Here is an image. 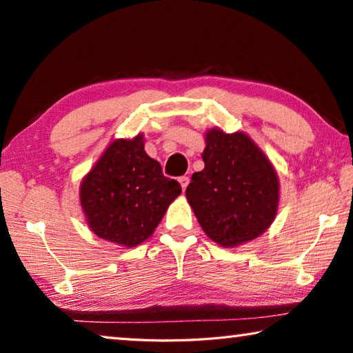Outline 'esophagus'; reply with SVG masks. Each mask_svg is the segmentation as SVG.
Here are the masks:
<instances>
[{
	"mask_svg": "<svg viewBox=\"0 0 353 353\" xmlns=\"http://www.w3.org/2000/svg\"><path fill=\"white\" fill-rule=\"evenodd\" d=\"M179 183H181L182 190L185 191V190H187V187H188V183H190V177L188 176H182L181 179H179Z\"/></svg>",
	"mask_w": 353,
	"mask_h": 353,
	"instance_id": "1",
	"label": "esophagus"
}]
</instances>
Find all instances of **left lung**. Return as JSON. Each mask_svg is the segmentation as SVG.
<instances>
[{
	"mask_svg": "<svg viewBox=\"0 0 353 353\" xmlns=\"http://www.w3.org/2000/svg\"><path fill=\"white\" fill-rule=\"evenodd\" d=\"M202 160L185 196L207 236L235 248L265 234L279 208V177L265 152L244 132L210 129Z\"/></svg>",
	"mask_w": 353,
	"mask_h": 353,
	"instance_id": "obj_1",
	"label": "left lung"
}]
</instances>
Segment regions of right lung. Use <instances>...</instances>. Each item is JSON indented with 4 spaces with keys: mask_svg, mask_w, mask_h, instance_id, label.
Returning <instances> with one entry per match:
<instances>
[{
    "mask_svg": "<svg viewBox=\"0 0 353 353\" xmlns=\"http://www.w3.org/2000/svg\"><path fill=\"white\" fill-rule=\"evenodd\" d=\"M182 193L174 179L145 151L143 135L112 141L83 177L79 198L94 235L135 248L154 234L172 201Z\"/></svg>",
    "mask_w": 353,
    "mask_h": 353,
    "instance_id": "obj_1",
    "label": "right lung"
}]
</instances>
